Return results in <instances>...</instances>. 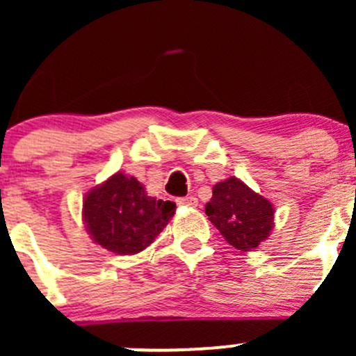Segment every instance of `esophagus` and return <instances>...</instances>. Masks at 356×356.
Returning <instances> with one entry per match:
<instances>
[{
    "mask_svg": "<svg viewBox=\"0 0 356 356\" xmlns=\"http://www.w3.org/2000/svg\"><path fill=\"white\" fill-rule=\"evenodd\" d=\"M179 207H196L198 204V200L195 196H184V198H177Z\"/></svg>",
    "mask_w": 356,
    "mask_h": 356,
    "instance_id": "obj_1",
    "label": "esophagus"
}]
</instances>
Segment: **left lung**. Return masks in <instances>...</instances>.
Wrapping results in <instances>:
<instances>
[{"mask_svg":"<svg viewBox=\"0 0 356 356\" xmlns=\"http://www.w3.org/2000/svg\"><path fill=\"white\" fill-rule=\"evenodd\" d=\"M211 224L225 241L241 251L254 250L274 227V207L243 181L229 177L213 186L210 203L204 207Z\"/></svg>","mask_w":356,"mask_h":356,"instance_id":"1","label":"left lung"}]
</instances>
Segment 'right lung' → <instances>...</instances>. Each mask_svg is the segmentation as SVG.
<instances>
[{
  "mask_svg": "<svg viewBox=\"0 0 356 356\" xmlns=\"http://www.w3.org/2000/svg\"><path fill=\"white\" fill-rule=\"evenodd\" d=\"M174 213V201L148 196L145 186L124 172L91 189L82 207L92 241L117 254H136L152 245Z\"/></svg>",
  "mask_w": 356,
  "mask_h": 356,
  "instance_id": "obj_1",
  "label": "right lung"
}]
</instances>
